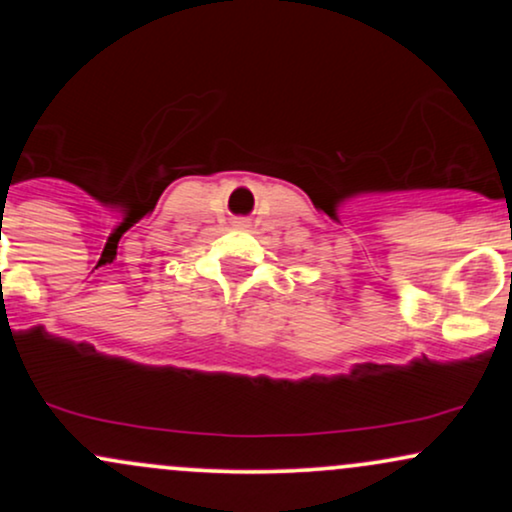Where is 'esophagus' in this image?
<instances>
[{
	"instance_id": "34e87169",
	"label": "esophagus",
	"mask_w": 512,
	"mask_h": 512,
	"mask_svg": "<svg viewBox=\"0 0 512 512\" xmlns=\"http://www.w3.org/2000/svg\"><path fill=\"white\" fill-rule=\"evenodd\" d=\"M233 226H236V228H248L250 226V219H236V221H233Z\"/></svg>"
}]
</instances>
